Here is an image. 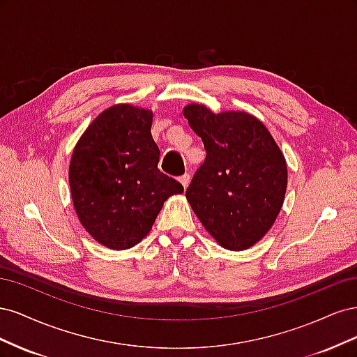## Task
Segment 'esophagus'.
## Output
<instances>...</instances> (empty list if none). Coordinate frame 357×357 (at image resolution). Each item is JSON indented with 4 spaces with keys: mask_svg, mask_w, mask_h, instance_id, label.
Wrapping results in <instances>:
<instances>
[{
    "mask_svg": "<svg viewBox=\"0 0 357 357\" xmlns=\"http://www.w3.org/2000/svg\"><path fill=\"white\" fill-rule=\"evenodd\" d=\"M180 183H181V185H183V188H188L189 186V181H190V176H189V172H185V174H183V176H180Z\"/></svg>",
    "mask_w": 357,
    "mask_h": 357,
    "instance_id": "obj_1",
    "label": "esophagus"
}]
</instances>
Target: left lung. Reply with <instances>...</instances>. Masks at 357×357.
Returning a JSON list of instances; mask_svg holds the SVG:
<instances>
[{
  "label": "left lung",
  "instance_id": "left-lung-1",
  "mask_svg": "<svg viewBox=\"0 0 357 357\" xmlns=\"http://www.w3.org/2000/svg\"><path fill=\"white\" fill-rule=\"evenodd\" d=\"M183 114L207 152L186 198L215 241L229 250H244L262 238L282 210L284 156L252 114H214L198 104L188 105Z\"/></svg>",
  "mask_w": 357,
  "mask_h": 357
}]
</instances>
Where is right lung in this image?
<instances>
[{
  "label": "right lung",
  "mask_w": 357,
  "mask_h": 357,
  "mask_svg": "<svg viewBox=\"0 0 357 357\" xmlns=\"http://www.w3.org/2000/svg\"><path fill=\"white\" fill-rule=\"evenodd\" d=\"M152 112L128 104L102 112L86 129L70 164V188L84 229L114 250L152 229L168 197L183 186L159 168Z\"/></svg>",
  "instance_id": "right-lung-1"
}]
</instances>
